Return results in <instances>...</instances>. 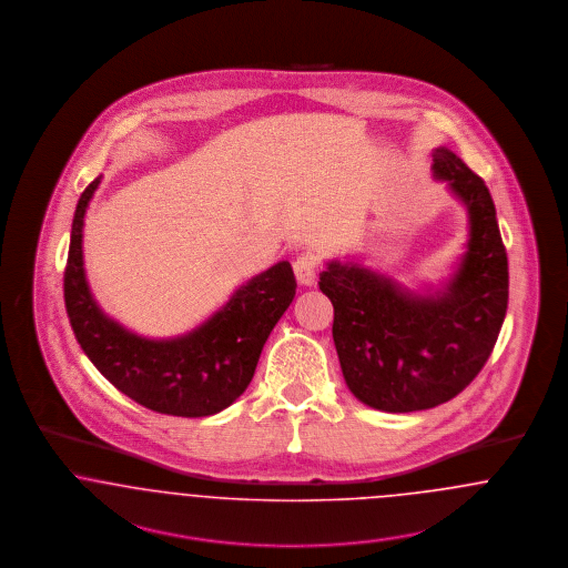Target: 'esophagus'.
I'll return each mask as SVG.
<instances>
[{
	"mask_svg": "<svg viewBox=\"0 0 568 568\" xmlns=\"http://www.w3.org/2000/svg\"><path fill=\"white\" fill-rule=\"evenodd\" d=\"M294 272H296L297 283L300 285H315V278H317V262L313 255L308 253H302L294 262Z\"/></svg>",
	"mask_w": 568,
	"mask_h": 568,
	"instance_id": "esophagus-1",
	"label": "esophagus"
}]
</instances>
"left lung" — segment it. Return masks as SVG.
Segmentation results:
<instances>
[{"mask_svg": "<svg viewBox=\"0 0 568 568\" xmlns=\"http://www.w3.org/2000/svg\"><path fill=\"white\" fill-rule=\"evenodd\" d=\"M433 172L468 211L458 271L434 294H413L362 264L329 262L320 290L334 306L332 336L343 377L364 405L410 413L443 405L481 373L509 302V264L481 176L445 146Z\"/></svg>", "mask_w": 568, "mask_h": 568, "instance_id": "8db88e82", "label": "left lung"}]
</instances>
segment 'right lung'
<instances>
[{
    "label": "right lung",
    "instance_id": "obj_1",
    "mask_svg": "<svg viewBox=\"0 0 568 568\" xmlns=\"http://www.w3.org/2000/svg\"><path fill=\"white\" fill-rule=\"evenodd\" d=\"M95 179L72 221L63 297L74 336L110 383L138 405L163 415L206 417L232 405L251 383L272 327L296 296L290 262H278L239 287L202 325L168 341L142 338L106 317L82 268V225Z\"/></svg>",
    "mask_w": 568,
    "mask_h": 568
}]
</instances>
